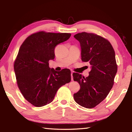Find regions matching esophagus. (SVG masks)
I'll return each mask as SVG.
<instances>
[{
  "label": "esophagus",
  "mask_w": 132,
  "mask_h": 132,
  "mask_svg": "<svg viewBox=\"0 0 132 132\" xmlns=\"http://www.w3.org/2000/svg\"><path fill=\"white\" fill-rule=\"evenodd\" d=\"M72 74H73V72H71V80H73V77H72Z\"/></svg>",
  "instance_id": "obj_1"
}]
</instances>
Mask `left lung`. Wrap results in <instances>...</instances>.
<instances>
[{
    "label": "left lung",
    "mask_w": 132,
    "mask_h": 132,
    "mask_svg": "<svg viewBox=\"0 0 132 132\" xmlns=\"http://www.w3.org/2000/svg\"><path fill=\"white\" fill-rule=\"evenodd\" d=\"M74 37L80 43L82 61L88 62L91 69L86 78L78 73L72 74L74 80L80 85L74 99L83 107L94 108L113 87L117 71L115 53L107 40L94 33H79Z\"/></svg>",
    "instance_id": "obj_1"
}]
</instances>
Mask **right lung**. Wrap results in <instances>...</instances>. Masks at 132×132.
I'll list each match as a JSON object with an SVG mask.
<instances>
[{
  "label": "right lung",
  "mask_w": 132,
  "mask_h": 132,
  "mask_svg": "<svg viewBox=\"0 0 132 132\" xmlns=\"http://www.w3.org/2000/svg\"><path fill=\"white\" fill-rule=\"evenodd\" d=\"M70 36L39 32L28 37L20 47L14 63L17 83L25 99L34 106L51 103L58 89L71 81L69 69L57 71L49 66V60L55 57V47Z\"/></svg>",
  "instance_id": "right-lung-1"
}]
</instances>
